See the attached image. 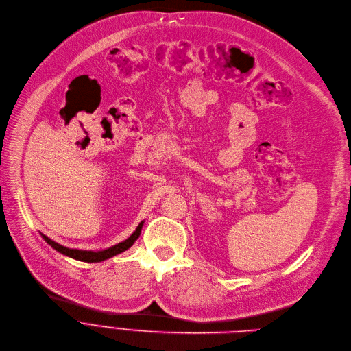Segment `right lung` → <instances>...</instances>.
<instances>
[{
  "label": "right lung",
  "instance_id": "right-lung-1",
  "mask_svg": "<svg viewBox=\"0 0 351 351\" xmlns=\"http://www.w3.org/2000/svg\"><path fill=\"white\" fill-rule=\"evenodd\" d=\"M143 226H144V221L140 222L138 227L136 228V231H134L129 238L124 239L123 242H120V243H117V245H114V246H112V247H108V249H105V250H98V252L70 249V247H66V246H62V245H60V243L51 241L50 238H47V237L43 235V234H40V235H42V238H43L53 249H56L57 252H60V253H62V254H66V256H69V258H71V259H75V261L86 262V263H97V262H102V261H106V259H109V258H113V256H116V254H119V253L127 250L129 247H132L133 243H134V242L137 241V238L140 237Z\"/></svg>",
  "mask_w": 351,
  "mask_h": 351
}]
</instances>
